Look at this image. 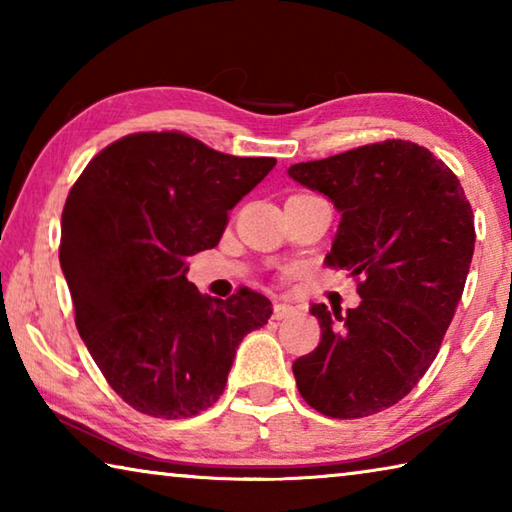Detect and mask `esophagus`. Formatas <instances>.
<instances>
[{"label": "esophagus", "instance_id": "34e87169", "mask_svg": "<svg viewBox=\"0 0 512 512\" xmlns=\"http://www.w3.org/2000/svg\"><path fill=\"white\" fill-rule=\"evenodd\" d=\"M296 314H298L296 307L287 305V302H275V307H273V318L275 320H284V318H291Z\"/></svg>", "mask_w": 512, "mask_h": 512}]
</instances>
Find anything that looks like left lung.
<instances>
[{"instance_id":"left-lung-1","label":"left lung","mask_w":512,"mask_h":512,"mask_svg":"<svg viewBox=\"0 0 512 512\" xmlns=\"http://www.w3.org/2000/svg\"><path fill=\"white\" fill-rule=\"evenodd\" d=\"M341 212L325 257L357 280L361 305H314L320 343L296 359L298 391L327 418L379 413L413 391L452 323L474 253V214L429 149L384 140L289 169Z\"/></svg>"}]
</instances>
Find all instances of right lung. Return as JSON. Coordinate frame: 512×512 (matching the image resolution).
Wrapping results in <instances>:
<instances>
[{"label":"right lung","mask_w":512,"mask_h":512,"mask_svg":"<svg viewBox=\"0 0 512 512\" xmlns=\"http://www.w3.org/2000/svg\"><path fill=\"white\" fill-rule=\"evenodd\" d=\"M275 167L180 131L133 133L94 155L69 189L60 266L74 320L121 400L153 418H192L219 400L241 339L271 300H228L187 282V259L219 244L228 212Z\"/></svg>","instance_id":"add662e5"}]
</instances>
